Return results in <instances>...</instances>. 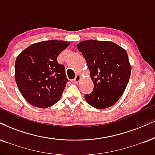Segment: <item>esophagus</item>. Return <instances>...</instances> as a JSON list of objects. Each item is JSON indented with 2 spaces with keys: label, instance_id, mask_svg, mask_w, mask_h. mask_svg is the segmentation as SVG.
<instances>
[{
  "label": "esophagus",
  "instance_id": "34e87169",
  "mask_svg": "<svg viewBox=\"0 0 155 155\" xmlns=\"http://www.w3.org/2000/svg\"><path fill=\"white\" fill-rule=\"evenodd\" d=\"M80 80H81V76H80L79 74H77V75L75 76V78H74V79L73 80V81H74V83H78V82L80 81Z\"/></svg>",
  "mask_w": 155,
  "mask_h": 155
}]
</instances>
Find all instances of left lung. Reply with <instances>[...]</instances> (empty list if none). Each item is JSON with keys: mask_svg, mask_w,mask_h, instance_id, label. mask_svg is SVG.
I'll return each instance as SVG.
<instances>
[{"mask_svg": "<svg viewBox=\"0 0 155 155\" xmlns=\"http://www.w3.org/2000/svg\"><path fill=\"white\" fill-rule=\"evenodd\" d=\"M91 72L93 91L86 102L98 109L109 108L121 98L129 83L131 66L125 49L111 41L87 40L77 45Z\"/></svg>", "mask_w": 155, "mask_h": 155, "instance_id": "obj_1", "label": "left lung"}]
</instances>
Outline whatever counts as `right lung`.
I'll use <instances>...</instances> for the list:
<instances>
[{"instance_id":"right-lung-1","label":"right lung","mask_w":155,"mask_h":155,"mask_svg":"<svg viewBox=\"0 0 155 155\" xmlns=\"http://www.w3.org/2000/svg\"><path fill=\"white\" fill-rule=\"evenodd\" d=\"M70 42L49 40L30 45L17 57L15 80L24 98L32 106L46 108L60 100L68 81L57 57Z\"/></svg>"}]
</instances>
